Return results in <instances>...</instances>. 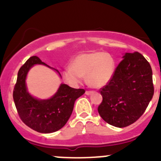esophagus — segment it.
Segmentation results:
<instances>
[{
	"label": "esophagus",
	"mask_w": 161,
	"mask_h": 161,
	"mask_svg": "<svg viewBox=\"0 0 161 161\" xmlns=\"http://www.w3.org/2000/svg\"><path fill=\"white\" fill-rule=\"evenodd\" d=\"M93 91H86V95H91V94L92 93H93Z\"/></svg>",
	"instance_id": "obj_1"
}]
</instances>
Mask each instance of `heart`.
I'll list each match as a JSON object with an SVG mask.
<instances>
[{"label": "heart", "mask_w": 161, "mask_h": 161, "mask_svg": "<svg viewBox=\"0 0 161 161\" xmlns=\"http://www.w3.org/2000/svg\"><path fill=\"white\" fill-rule=\"evenodd\" d=\"M115 61L103 52L79 53L71 61L70 68L64 69L63 79L71 86H78L85 77L92 88H102L111 81L115 72Z\"/></svg>", "instance_id": "heart-1"}]
</instances>
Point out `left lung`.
Listing matches in <instances>:
<instances>
[{
    "label": "left lung",
    "mask_w": 161,
    "mask_h": 161,
    "mask_svg": "<svg viewBox=\"0 0 161 161\" xmlns=\"http://www.w3.org/2000/svg\"><path fill=\"white\" fill-rule=\"evenodd\" d=\"M100 117L109 125L124 128L145 112L154 92L150 63L139 52L125 53L111 81L100 89Z\"/></svg>",
    "instance_id": "obj_1"
}]
</instances>
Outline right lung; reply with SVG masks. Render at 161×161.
Segmentation results:
<instances>
[{
	"instance_id": "right-lung-1",
	"label": "right lung",
	"mask_w": 161,
	"mask_h": 161,
	"mask_svg": "<svg viewBox=\"0 0 161 161\" xmlns=\"http://www.w3.org/2000/svg\"><path fill=\"white\" fill-rule=\"evenodd\" d=\"M34 64H43L53 69L38 57L32 56L29 58L18 72L13 91L14 104L21 120L27 126L40 133L54 132L67 123L72 113L75 101L84 94L85 90L61 84L51 98L47 100L35 98L29 93L25 84L28 71Z\"/></svg>"
}]
</instances>
